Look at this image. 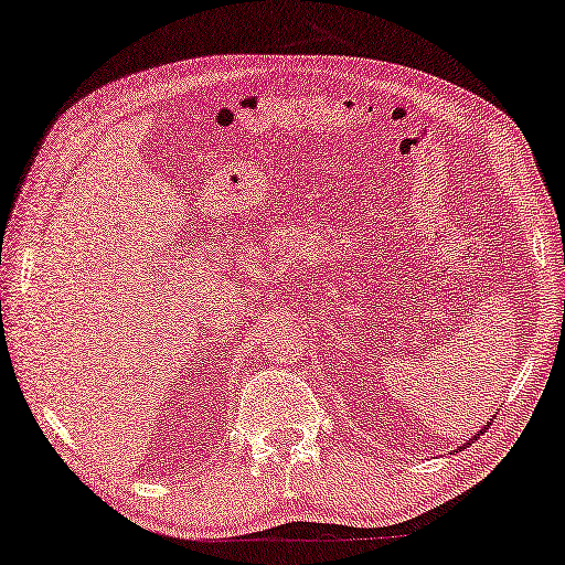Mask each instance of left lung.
<instances>
[{"instance_id": "left-lung-1", "label": "left lung", "mask_w": 565, "mask_h": 565, "mask_svg": "<svg viewBox=\"0 0 565 565\" xmlns=\"http://www.w3.org/2000/svg\"><path fill=\"white\" fill-rule=\"evenodd\" d=\"M484 431H487V428H482V431H479V434H484ZM479 434H477V436H479ZM477 436H475V439H477ZM475 439H471V441H475ZM471 441H469V444H471Z\"/></svg>"}]
</instances>
